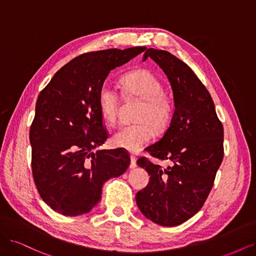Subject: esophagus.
<instances>
[{
  "instance_id": "esophagus-1",
  "label": "esophagus",
  "mask_w": 256,
  "mask_h": 256,
  "mask_svg": "<svg viewBox=\"0 0 256 256\" xmlns=\"http://www.w3.org/2000/svg\"><path fill=\"white\" fill-rule=\"evenodd\" d=\"M130 159H131V161H130L129 168H134L136 166V158L134 156H130Z\"/></svg>"
}]
</instances>
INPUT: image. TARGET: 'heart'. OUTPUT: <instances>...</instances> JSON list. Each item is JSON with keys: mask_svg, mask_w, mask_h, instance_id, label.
I'll use <instances>...</instances> for the list:
<instances>
[{"mask_svg": "<svg viewBox=\"0 0 256 256\" xmlns=\"http://www.w3.org/2000/svg\"><path fill=\"white\" fill-rule=\"evenodd\" d=\"M120 85L127 99L141 100L134 120L138 122L118 129L112 136L116 147L131 152H140L152 141L157 130H164L172 118V104L164 92V85L152 72L138 69L122 76ZM98 106L109 124L118 120L120 97L112 88L104 85L98 92Z\"/></svg>", "mask_w": 256, "mask_h": 256, "instance_id": "heart-1", "label": "heart"}]
</instances>
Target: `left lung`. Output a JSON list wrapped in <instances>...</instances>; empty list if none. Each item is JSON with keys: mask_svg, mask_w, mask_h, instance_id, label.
<instances>
[{"mask_svg": "<svg viewBox=\"0 0 256 256\" xmlns=\"http://www.w3.org/2000/svg\"><path fill=\"white\" fill-rule=\"evenodd\" d=\"M159 65L171 83L175 110L158 142L146 150L159 160H171L162 168L142 157L138 166L150 175L146 188L136 196L147 219L162 226H180L203 207L223 160V126L212 98L192 69L164 50L144 53Z\"/></svg>", "mask_w": 256, "mask_h": 256, "instance_id": "8db88e82", "label": "left lung"}]
</instances>
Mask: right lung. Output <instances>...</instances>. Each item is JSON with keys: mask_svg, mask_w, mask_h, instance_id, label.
Instances as JSON below:
<instances>
[{"mask_svg": "<svg viewBox=\"0 0 256 256\" xmlns=\"http://www.w3.org/2000/svg\"><path fill=\"white\" fill-rule=\"evenodd\" d=\"M145 49L81 54L40 92L30 129L32 172L42 198L54 212L69 216L90 212L102 198L104 184L128 168L127 150H96L108 138L98 92L112 69Z\"/></svg>", "mask_w": 256, "mask_h": 256, "instance_id": "1", "label": "right lung"}]
</instances>
